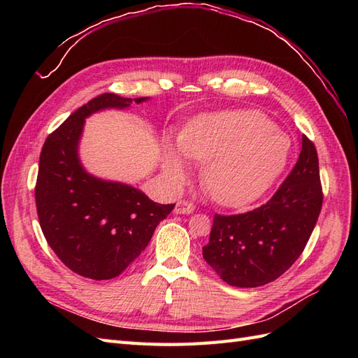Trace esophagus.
I'll return each mask as SVG.
<instances>
[{
	"label": "esophagus",
	"mask_w": 358,
	"mask_h": 358,
	"mask_svg": "<svg viewBox=\"0 0 358 358\" xmlns=\"http://www.w3.org/2000/svg\"><path fill=\"white\" fill-rule=\"evenodd\" d=\"M176 213H192L194 212V204L188 200H180L176 203V208H175Z\"/></svg>",
	"instance_id": "obj_1"
}]
</instances>
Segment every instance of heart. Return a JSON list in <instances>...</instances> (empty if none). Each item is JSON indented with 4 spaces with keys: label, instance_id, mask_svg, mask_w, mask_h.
<instances>
[{
    "label": "heart",
    "instance_id": "b5f03b06",
    "mask_svg": "<svg viewBox=\"0 0 358 358\" xmlns=\"http://www.w3.org/2000/svg\"><path fill=\"white\" fill-rule=\"evenodd\" d=\"M179 149L204 164L201 183L216 203L241 208L263 196L282 173L291 142L263 113L237 110L200 116L180 134ZM164 167L175 182L187 176L173 149Z\"/></svg>",
    "mask_w": 358,
    "mask_h": 358
}]
</instances>
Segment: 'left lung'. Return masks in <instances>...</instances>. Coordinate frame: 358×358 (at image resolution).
Returning <instances> with one entry per match:
<instances>
[{
  "label": "left lung",
  "instance_id": "obj_1",
  "mask_svg": "<svg viewBox=\"0 0 358 358\" xmlns=\"http://www.w3.org/2000/svg\"><path fill=\"white\" fill-rule=\"evenodd\" d=\"M318 154L301 136V152L266 204L245 213H215L203 258L233 287L273 282L294 264L315 229L322 206Z\"/></svg>",
  "mask_w": 358,
  "mask_h": 358
}]
</instances>
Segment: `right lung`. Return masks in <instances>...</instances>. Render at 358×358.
Segmentation results:
<instances>
[{
    "label": "right lung",
    "instance_id": "obj_1",
    "mask_svg": "<svg viewBox=\"0 0 358 358\" xmlns=\"http://www.w3.org/2000/svg\"><path fill=\"white\" fill-rule=\"evenodd\" d=\"M145 100L101 94L71 113L43 145L36 182L41 231L61 262L83 278L104 280L121 275L175 208L158 204L125 183L88 175L78 157L86 116Z\"/></svg>",
    "mask_w": 358,
    "mask_h": 358
}]
</instances>
